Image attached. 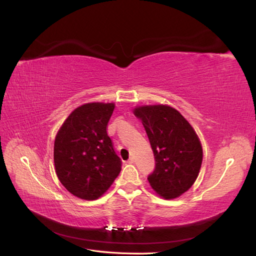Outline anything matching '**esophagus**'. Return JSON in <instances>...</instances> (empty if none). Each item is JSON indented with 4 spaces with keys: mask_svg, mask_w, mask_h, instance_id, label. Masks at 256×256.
I'll list each match as a JSON object with an SVG mask.
<instances>
[{
    "mask_svg": "<svg viewBox=\"0 0 256 256\" xmlns=\"http://www.w3.org/2000/svg\"><path fill=\"white\" fill-rule=\"evenodd\" d=\"M134 157H130L128 160H127V164H134Z\"/></svg>",
    "mask_w": 256,
    "mask_h": 256,
    "instance_id": "esophagus-1",
    "label": "esophagus"
}]
</instances>
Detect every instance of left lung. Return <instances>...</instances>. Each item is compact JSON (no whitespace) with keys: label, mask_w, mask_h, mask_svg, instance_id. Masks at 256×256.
Wrapping results in <instances>:
<instances>
[{"label":"left lung","mask_w":256,"mask_h":256,"mask_svg":"<svg viewBox=\"0 0 256 256\" xmlns=\"http://www.w3.org/2000/svg\"><path fill=\"white\" fill-rule=\"evenodd\" d=\"M142 120L154 152L152 188L166 200L182 196L196 180L203 160L202 145L184 116L168 106H144L134 110Z\"/></svg>","instance_id":"left-lung-1"}]
</instances>
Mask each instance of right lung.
<instances>
[{"label": "right lung", "mask_w": 256, "mask_h": 256, "mask_svg": "<svg viewBox=\"0 0 256 256\" xmlns=\"http://www.w3.org/2000/svg\"><path fill=\"white\" fill-rule=\"evenodd\" d=\"M114 104L90 102L74 110L54 141V166L62 184L82 200H97L122 170L106 134Z\"/></svg>", "instance_id": "1"}]
</instances>
